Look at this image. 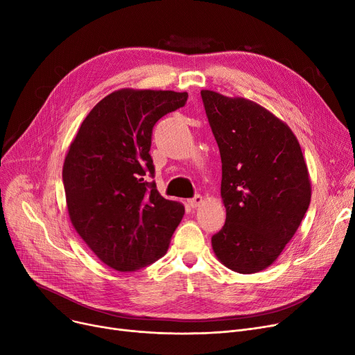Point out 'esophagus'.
Segmentation results:
<instances>
[{
	"instance_id": "1",
	"label": "esophagus",
	"mask_w": 355,
	"mask_h": 355,
	"mask_svg": "<svg viewBox=\"0 0 355 355\" xmlns=\"http://www.w3.org/2000/svg\"><path fill=\"white\" fill-rule=\"evenodd\" d=\"M204 201V198H202V196H200V194H197V196H194L193 198H190L189 200V204H190V207H193V209H196V207H198L200 204Z\"/></svg>"
}]
</instances>
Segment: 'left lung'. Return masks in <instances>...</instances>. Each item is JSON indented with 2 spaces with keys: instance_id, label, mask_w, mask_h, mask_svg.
Returning a JSON list of instances; mask_svg holds the SVG:
<instances>
[{
  "instance_id": "obj_1",
  "label": "left lung",
  "mask_w": 355,
  "mask_h": 355,
  "mask_svg": "<svg viewBox=\"0 0 355 355\" xmlns=\"http://www.w3.org/2000/svg\"><path fill=\"white\" fill-rule=\"evenodd\" d=\"M221 157L226 223L211 237L216 256L239 273L270 266L293 237L311 202L300 142L260 105L201 90Z\"/></svg>"
}]
</instances>
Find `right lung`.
I'll return each mask as SVG.
<instances>
[{
    "label": "right lung",
    "mask_w": 355,
    "mask_h": 355,
    "mask_svg": "<svg viewBox=\"0 0 355 355\" xmlns=\"http://www.w3.org/2000/svg\"><path fill=\"white\" fill-rule=\"evenodd\" d=\"M187 92L122 89L82 122L63 165L71 225L105 265L132 272L165 254L184 216L157 190L149 155L154 125L187 103Z\"/></svg>",
    "instance_id": "1"
}]
</instances>
